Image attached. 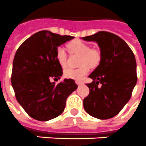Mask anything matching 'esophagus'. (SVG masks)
Returning <instances> with one entry per match:
<instances>
[{"label": "esophagus", "instance_id": "esophagus-1", "mask_svg": "<svg viewBox=\"0 0 146 146\" xmlns=\"http://www.w3.org/2000/svg\"><path fill=\"white\" fill-rule=\"evenodd\" d=\"M76 83L78 85H81V84H82V82H79V81H76Z\"/></svg>", "mask_w": 146, "mask_h": 146}]
</instances>
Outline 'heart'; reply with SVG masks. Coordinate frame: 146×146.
<instances>
[{"mask_svg":"<svg viewBox=\"0 0 146 146\" xmlns=\"http://www.w3.org/2000/svg\"><path fill=\"white\" fill-rule=\"evenodd\" d=\"M68 47L74 53L80 55L79 64H81L77 68H67L64 71V75L67 79L82 80L90 70V67H96L101 61V53L96 49H90L88 44L76 39L68 44ZM56 59L61 67L67 66V55L63 46H58L56 49Z\"/></svg>","mask_w":146,"mask_h":146,"instance_id":"obj_1","label":"heart"}]
</instances>
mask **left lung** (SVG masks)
I'll list each match as a JSON object with an SVG mask.
<instances>
[{
	"label": "left lung",
	"instance_id": "1",
	"mask_svg": "<svg viewBox=\"0 0 146 146\" xmlns=\"http://www.w3.org/2000/svg\"><path fill=\"white\" fill-rule=\"evenodd\" d=\"M82 38L96 42L101 53L100 64L88 76L93 82L87 84L90 94L83 100L84 108L93 117L111 119L129 101L137 84L135 56L124 40L108 32Z\"/></svg>",
	"mask_w": 146,
	"mask_h": 146
}]
</instances>
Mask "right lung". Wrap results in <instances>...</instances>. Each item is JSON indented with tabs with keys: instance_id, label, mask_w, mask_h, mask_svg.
I'll return each mask as SVG.
<instances>
[{
	"instance_id": "obj_1",
	"label": "right lung",
	"mask_w": 146,
	"mask_h": 146,
	"mask_svg": "<svg viewBox=\"0 0 146 146\" xmlns=\"http://www.w3.org/2000/svg\"><path fill=\"white\" fill-rule=\"evenodd\" d=\"M73 38L42 30L27 39L15 55L11 82L15 97L36 120L48 121L62 114L67 97L78 88L71 79L58 84L50 82L51 78L60 79L63 74L56 49Z\"/></svg>"
}]
</instances>
